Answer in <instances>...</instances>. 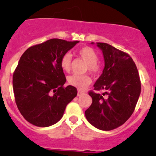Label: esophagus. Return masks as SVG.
Segmentation results:
<instances>
[{"label":"esophagus","mask_w":156,"mask_h":156,"mask_svg":"<svg viewBox=\"0 0 156 156\" xmlns=\"http://www.w3.org/2000/svg\"><path fill=\"white\" fill-rule=\"evenodd\" d=\"M83 94V92H82V91H80V90L78 91V96H80L81 94Z\"/></svg>","instance_id":"34e87169"}]
</instances>
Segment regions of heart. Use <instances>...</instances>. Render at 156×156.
Instances as JSON below:
<instances>
[{
    "mask_svg": "<svg viewBox=\"0 0 156 156\" xmlns=\"http://www.w3.org/2000/svg\"><path fill=\"white\" fill-rule=\"evenodd\" d=\"M78 56L87 63L86 69L91 74L97 76L99 75L103 70V64L98 61V54L97 52L90 47H83L77 52ZM60 65L62 69L65 72H69L71 68V55L66 53L62 57L60 61ZM68 83L69 85L76 87L77 89L83 90L92 83V79L88 75H73L68 78Z\"/></svg>",
    "mask_w": 156,
    "mask_h": 156,
    "instance_id": "heart-1",
    "label": "heart"
}]
</instances>
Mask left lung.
<instances>
[{
	"mask_svg": "<svg viewBox=\"0 0 156 156\" xmlns=\"http://www.w3.org/2000/svg\"><path fill=\"white\" fill-rule=\"evenodd\" d=\"M93 44V42H92ZM103 51L105 67L91 90L92 103L85 111L93 126L103 130L118 128L128 120L136 105L141 92V80L133 60L128 53L110 44L98 42Z\"/></svg>",
	"mask_w": 156,
	"mask_h": 156,
	"instance_id": "8db88e82",
	"label": "left lung"
}]
</instances>
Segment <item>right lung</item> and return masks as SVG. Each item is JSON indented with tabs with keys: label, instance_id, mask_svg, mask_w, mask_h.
<instances>
[{
	"label": "right lung",
	"instance_id": "1",
	"mask_svg": "<svg viewBox=\"0 0 156 156\" xmlns=\"http://www.w3.org/2000/svg\"><path fill=\"white\" fill-rule=\"evenodd\" d=\"M78 42L51 39L28 48L21 55L12 84L17 108L28 122L38 127L54 125L76 97V87H64L60 61Z\"/></svg>",
	"mask_w": 156,
	"mask_h": 156
}]
</instances>
